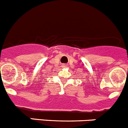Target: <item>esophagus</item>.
I'll return each mask as SVG.
<instances>
[{"mask_svg": "<svg viewBox=\"0 0 128 128\" xmlns=\"http://www.w3.org/2000/svg\"><path fill=\"white\" fill-rule=\"evenodd\" d=\"M64 66H65V65H64Z\"/></svg>", "mask_w": 128, "mask_h": 128, "instance_id": "1", "label": "esophagus"}]
</instances>
